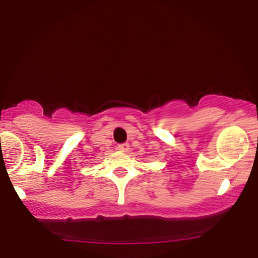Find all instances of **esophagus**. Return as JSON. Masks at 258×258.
Here are the masks:
<instances>
[{"label":"esophagus","mask_w":258,"mask_h":258,"mask_svg":"<svg viewBox=\"0 0 258 258\" xmlns=\"http://www.w3.org/2000/svg\"><path fill=\"white\" fill-rule=\"evenodd\" d=\"M116 148H117V150H120V152H128V149H130V144H128V143L119 144V146H117Z\"/></svg>","instance_id":"esophagus-1"}]
</instances>
